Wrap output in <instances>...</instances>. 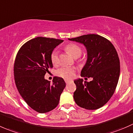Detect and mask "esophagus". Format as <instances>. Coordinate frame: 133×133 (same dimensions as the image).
<instances>
[{"label":"esophagus","mask_w":133,"mask_h":133,"mask_svg":"<svg viewBox=\"0 0 133 133\" xmlns=\"http://www.w3.org/2000/svg\"><path fill=\"white\" fill-rule=\"evenodd\" d=\"M65 83H66L67 84V83H69V82H72V80L65 79Z\"/></svg>","instance_id":"1"}]
</instances>
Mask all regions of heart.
Instances as JSON below:
<instances>
[{
	"instance_id": "obj_1",
	"label": "heart",
	"mask_w": 133,
	"mask_h": 133,
	"mask_svg": "<svg viewBox=\"0 0 133 133\" xmlns=\"http://www.w3.org/2000/svg\"><path fill=\"white\" fill-rule=\"evenodd\" d=\"M65 50L69 52L73 57H78L81 56L82 50L80 46L74 43H70L65 46ZM50 60L54 65H57L59 62L58 52L57 50H54L50 55ZM76 70L72 67L64 66L59 68L56 72V74L59 77L65 79H72L74 77Z\"/></svg>"
}]
</instances>
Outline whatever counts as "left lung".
I'll use <instances>...</instances> for the list:
<instances>
[{
  "mask_svg": "<svg viewBox=\"0 0 133 133\" xmlns=\"http://www.w3.org/2000/svg\"><path fill=\"white\" fill-rule=\"evenodd\" d=\"M69 40L82 43L87 50V61L81 77H92L90 82L75 80L76 104L88 110L103 107L114 93L119 79L120 65L118 53L111 42L97 34H88Z\"/></svg>",
  "mask_w": 133,
  "mask_h": 133,
  "instance_id": "obj_1",
  "label": "left lung"
}]
</instances>
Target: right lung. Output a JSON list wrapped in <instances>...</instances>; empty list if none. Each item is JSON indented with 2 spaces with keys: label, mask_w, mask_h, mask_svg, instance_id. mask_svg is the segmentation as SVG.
Listing matches in <instances>:
<instances>
[{
  "label": "right lung",
  "mask_w": 133,
  "mask_h": 133,
  "mask_svg": "<svg viewBox=\"0 0 133 133\" xmlns=\"http://www.w3.org/2000/svg\"><path fill=\"white\" fill-rule=\"evenodd\" d=\"M63 41L61 39L38 37L21 47L14 63L15 85L26 103L34 111L45 113L56 108L66 83L63 79L54 77L52 83L44 79L53 67L50 55Z\"/></svg>",
  "instance_id": "right-lung-1"
}]
</instances>
